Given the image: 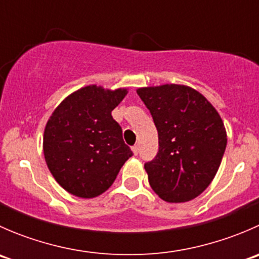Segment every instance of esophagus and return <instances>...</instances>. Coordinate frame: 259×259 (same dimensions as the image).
<instances>
[{"label": "esophagus", "instance_id": "esophagus-1", "mask_svg": "<svg viewBox=\"0 0 259 259\" xmlns=\"http://www.w3.org/2000/svg\"><path fill=\"white\" fill-rule=\"evenodd\" d=\"M132 150L133 153H134V155H138V154H139V145H134L132 148Z\"/></svg>", "mask_w": 259, "mask_h": 259}]
</instances>
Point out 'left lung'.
<instances>
[{"instance_id":"1","label":"left lung","mask_w":259,"mask_h":259,"mask_svg":"<svg viewBox=\"0 0 259 259\" xmlns=\"http://www.w3.org/2000/svg\"><path fill=\"white\" fill-rule=\"evenodd\" d=\"M137 93L158 130V154L144 164L150 187L165 202L194 199L210 184L226 151L221 116L189 86L166 83Z\"/></svg>"}]
</instances>
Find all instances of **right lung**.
<instances>
[{"label": "right lung", "instance_id": "obj_1", "mask_svg": "<svg viewBox=\"0 0 259 259\" xmlns=\"http://www.w3.org/2000/svg\"><path fill=\"white\" fill-rule=\"evenodd\" d=\"M126 93L86 86L67 96L50 116L44 134L45 160L56 182L71 194L100 195L133 155L111 116Z\"/></svg>", "mask_w": 259, "mask_h": 259}]
</instances>
